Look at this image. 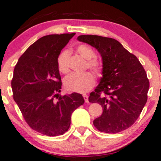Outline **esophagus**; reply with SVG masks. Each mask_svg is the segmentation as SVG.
<instances>
[{
    "mask_svg": "<svg viewBox=\"0 0 161 161\" xmlns=\"http://www.w3.org/2000/svg\"><path fill=\"white\" fill-rule=\"evenodd\" d=\"M83 98H84V100H85L86 103H88L89 99H88V96H87L86 94H83Z\"/></svg>",
    "mask_w": 161,
    "mask_h": 161,
    "instance_id": "34e87169",
    "label": "esophagus"
}]
</instances>
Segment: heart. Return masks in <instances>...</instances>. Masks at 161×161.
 I'll return each mask as SVG.
<instances>
[{
	"label": "heart",
	"mask_w": 161,
	"mask_h": 161,
	"mask_svg": "<svg viewBox=\"0 0 161 161\" xmlns=\"http://www.w3.org/2000/svg\"><path fill=\"white\" fill-rule=\"evenodd\" d=\"M76 51L83 58L88 60L87 65L97 72L102 69V63L95 56V52L92 47L86 44H81L76 47ZM69 57L68 50H62L58 54L57 59L58 69L60 72L67 73L69 71ZM64 87L68 90L76 92H86L92 89L95 84V76L90 71H86L82 74H71L64 79Z\"/></svg>",
	"instance_id": "obj_1"
}]
</instances>
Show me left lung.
Instances as JSON below:
<instances>
[{
	"instance_id": "left-lung-1",
	"label": "left lung",
	"mask_w": 161,
	"mask_h": 161,
	"mask_svg": "<svg viewBox=\"0 0 161 161\" xmlns=\"http://www.w3.org/2000/svg\"><path fill=\"white\" fill-rule=\"evenodd\" d=\"M79 41L96 48L102 58V77L89 101L103 108L93 125L99 131L118 133L131 127L147 101L150 82L138 58L118 40L97 35H82Z\"/></svg>"
}]
</instances>
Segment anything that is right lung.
I'll list each match as a JSON object with an SVG mask.
<instances>
[{"mask_svg":"<svg viewBox=\"0 0 161 161\" xmlns=\"http://www.w3.org/2000/svg\"><path fill=\"white\" fill-rule=\"evenodd\" d=\"M75 34L41 37L24 52L14 69L11 88L14 101L31 129L48 136L69 130L71 114L85 102L77 92L59 94L62 83L57 59Z\"/></svg>","mask_w":161,"mask_h":161,"instance_id":"right-lung-1","label":"right lung"}]
</instances>
